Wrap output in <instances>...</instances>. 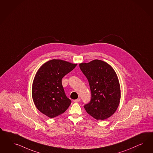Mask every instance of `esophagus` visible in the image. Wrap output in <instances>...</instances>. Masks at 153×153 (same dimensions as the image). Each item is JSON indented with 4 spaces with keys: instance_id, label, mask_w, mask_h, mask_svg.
Instances as JSON below:
<instances>
[{
    "instance_id": "esophagus-1",
    "label": "esophagus",
    "mask_w": 153,
    "mask_h": 153,
    "mask_svg": "<svg viewBox=\"0 0 153 153\" xmlns=\"http://www.w3.org/2000/svg\"><path fill=\"white\" fill-rule=\"evenodd\" d=\"M81 101V99H80V98H78V99H76V100H74V102H79Z\"/></svg>"
}]
</instances>
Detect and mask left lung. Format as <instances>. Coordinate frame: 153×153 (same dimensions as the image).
Returning <instances> with one entry per match:
<instances>
[{
    "instance_id": "obj_1",
    "label": "left lung",
    "mask_w": 153,
    "mask_h": 153,
    "mask_svg": "<svg viewBox=\"0 0 153 153\" xmlns=\"http://www.w3.org/2000/svg\"><path fill=\"white\" fill-rule=\"evenodd\" d=\"M79 65L88 79L91 93V100L84 108L96 120H106L116 112L120 102V84L115 71L98 59Z\"/></svg>"
}]
</instances>
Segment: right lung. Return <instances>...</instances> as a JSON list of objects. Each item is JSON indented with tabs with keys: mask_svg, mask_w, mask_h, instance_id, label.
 I'll list each match as a JSON object with an SVG mask.
<instances>
[{
	"mask_svg": "<svg viewBox=\"0 0 153 153\" xmlns=\"http://www.w3.org/2000/svg\"><path fill=\"white\" fill-rule=\"evenodd\" d=\"M77 64L61 59H52L37 70L32 86L33 101L42 114L53 118L63 113L71 103L66 97L62 79Z\"/></svg>",
	"mask_w": 153,
	"mask_h": 153,
	"instance_id": "obj_1",
	"label": "right lung"
}]
</instances>
